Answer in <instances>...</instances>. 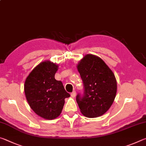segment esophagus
I'll return each mask as SVG.
<instances>
[{"label": "esophagus", "mask_w": 146, "mask_h": 146, "mask_svg": "<svg viewBox=\"0 0 146 146\" xmlns=\"http://www.w3.org/2000/svg\"><path fill=\"white\" fill-rule=\"evenodd\" d=\"M71 96L73 98H75L76 97V91H73L72 93H71Z\"/></svg>", "instance_id": "esophagus-1"}]
</instances>
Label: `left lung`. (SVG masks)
<instances>
[{"instance_id":"1","label":"left lung","mask_w":146,"mask_h":146,"mask_svg":"<svg viewBox=\"0 0 146 146\" xmlns=\"http://www.w3.org/2000/svg\"><path fill=\"white\" fill-rule=\"evenodd\" d=\"M77 70L82 79L84 93L76 100L80 112L89 118L100 117L113 104L117 82L111 70L98 56L87 54L78 62Z\"/></svg>"}]
</instances>
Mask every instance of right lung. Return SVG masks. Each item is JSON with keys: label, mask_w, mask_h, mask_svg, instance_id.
<instances>
[{"label": "right lung", "mask_w": 146, "mask_h": 146, "mask_svg": "<svg viewBox=\"0 0 146 146\" xmlns=\"http://www.w3.org/2000/svg\"><path fill=\"white\" fill-rule=\"evenodd\" d=\"M58 65L49 60L35 68L24 83V93L32 110L43 118L53 120L60 115L65 98L70 97L55 75Z\"/></svg>", "instance_id": "1"}]
</instances>
